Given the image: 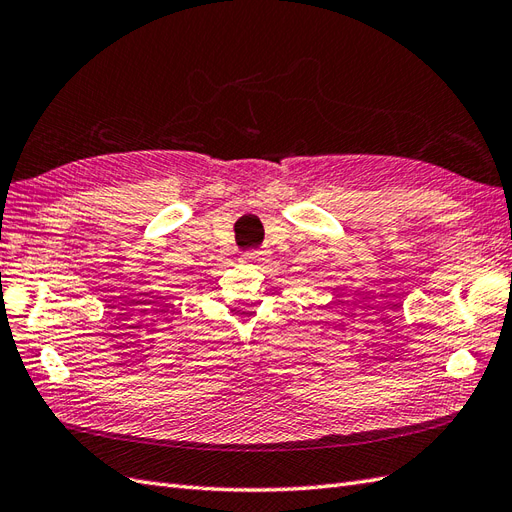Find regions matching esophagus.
Here are the masks:
<instances>
[{
  "label": "esophagus",
  "instance_id": "obj_1",
  "mask_svg": "<svg viewBox=\"0 0 512 512\" xmlns=\"http://www.w3.org/2000/svg\"><path fill=\"white\" fill-rule=\"evenodd\" d=\"M242 264H266L268 261V251H246L242 257H240Z\"/></svg>",
  "mask_w": 512,
  "mask_h": 512
}]
</instances>
